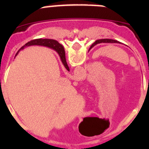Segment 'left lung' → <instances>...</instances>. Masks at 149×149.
Masks as SVG:
<instances>
[{"label": "left lung", "mask_w": 149, "mask_h": 149, "mask_svg": "<svg viewBox=\"0 0 149 149\" xmlns=\"http://www.w3.org/2000/svg\"><path fill=\"white\" fill-rule=\"evenodd\" d=\"M102 42H104V43H109V42H111V43H115V42H116V43H120L118 41H117V40H109V39H104V40H100V41L98 42V43H102ZM96 42H94V44L92 45L91 46V48L93 46H94V45L95 44Z\"/></svg>", "instance_id": "1"}]
</instances>
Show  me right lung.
Here are the masks:
<instances>
[{
	"label": "right lung",
	"mask_w": 149,
	"mask_h": 149,
	"mask_svg": "<svg viewBox=\"0 0 149 149\" xmlns=\"http://www.w3.org/2000/svg\"><path fill=\"white\" fill-rule=\"evenodd\" d=\"M31 45L46 46V47H50L52 48V49H53L54 50H55L58 53L60 58H61V61H62L63 64V65L65 66V68L67 69L68 70H69L68 65L67 62H66V60H65V50H64L63 47L61 45L60 43H58L57 41H55V40H49V39H37V40H31V41L29 42L26 43L24 46L22 47L18 51L16 55L19 53V52L21 50V49H24V47H28Z\"/></svg>",
	"instance_id": "1"
}]
</instances>
